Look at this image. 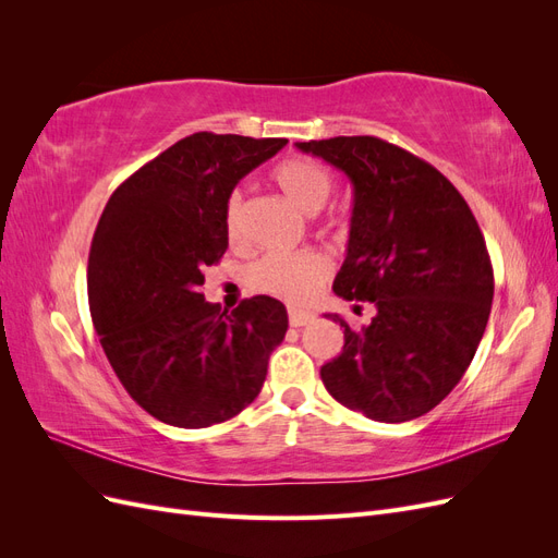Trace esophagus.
Wrapping results in <instances>:
<instances>
[{
    "mask_svg": "<svg viewBox=\"0 0 558 558\" xmlns=\"http://www.w3.org/2000/svg\"><path fill=\"white\" fill-rule=\"evenodd\" d=\"M310 320H314V314H312V312H305V310H295V307H291V310H289V324H291L293 328L307 326Z\"/></svg>",
    "mask_w": 558,
    "mask_h": 558,
    "instance_id": "obj_1",
    "label": "esophagus"
}]
</instances>
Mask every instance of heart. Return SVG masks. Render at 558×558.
I'll list each match as a JSON object with an SVG mask.
<instances>
[{
	"mask_svg": "<svg viewBox=\"0 0 558 558\" xmlns=\"http://www.w3.org/2000/svg\"><path fill=\"white\" fill-rule=\"evenodd\" d=\"M272 177L281 193L305 214H314L324 207L335 189L332 174L324 165H318L310 158L283 160L275 167ZM223 228L232 244L242 242L244 197L240 191H232L226 199ZM328 277L330 260L316 248H302L293 253H267V256L253 263L246 272V281L253 291L291 302V305H305Z\"/></svg>",
	"mask_w": 558,
	"mask_h": 558,
	"instance_id": "obj_1",
	"label": "heart"
}]
</instances>
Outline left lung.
Wrapping results in <instances>:
<instances>
[{"mask_svg":"<svg viewBox=\"0 0 558 558\" xmlns=\"http://www.w3.org/2000/svg\"><path fill=\"white\" fill-rule=\"evenodd\" d=\"M353 185L349 248L332 291L373 302L320 367L328 393L384 424L424 416L461 381L486 330L494 267L463 195L435 167L379 137L295 144Z\"/></svg>","mask_w":558,"mask_h":558,"instance_id":"obj_1","label":"left lung"}]
</instances>
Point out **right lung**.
Listing matches in <instances>:
<instances>
[{
  "label": "right lung",
  "instance_id": "obj_1",
  "mask_svg": "<svg viewBox=\"0 0 558 558\" xmlns=\"http://www.w3.org/2000/svg\"><path fill=\"white\" fill-rule=\"evenodd\" d=\"M286 142L195 132L118 185L99 218L93 324L130 398L162 424H223L260 393L286 307L256 295L228 314L199 286L228 248V195Z\"/></svg>",
  "mask_w": 558,
  "mask_h": 558
}]
</instances>
